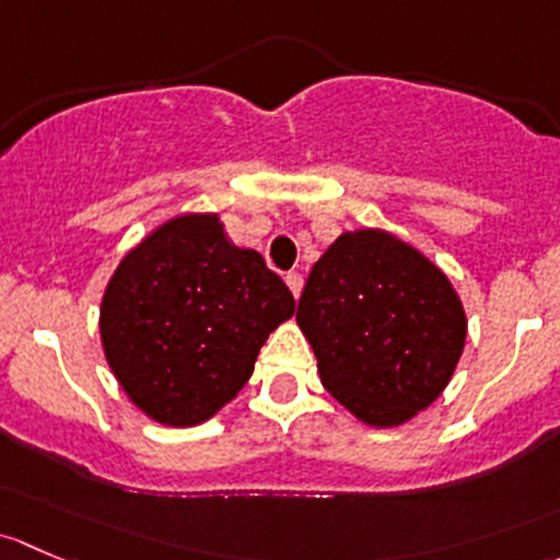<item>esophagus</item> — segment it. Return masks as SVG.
<instances>
[{"instance_id":"esophagus-1","label":"esophagus","mask_w":560,"mask_h":560,"mask_svg":"<svg viewBox=\"0 0 560 560\" xmlns=\"http://www.w3.org/2000/svg\"><path fill=\"white\" fill-rule=\"evenodd\" d=\"M285 285L291 288V293H293V296L299 299V293H302V285H304L302 275H299V272H288V275H285Z\"/></svg>"}]
</instances>
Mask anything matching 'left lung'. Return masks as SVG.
<instances>
[{
  "label": "left lung",
  "instance_id": "left-lung-1",
  "mask_svg": "<svg viewBox=\"0 0 560 560\" xmlns=\"http://www.w3.org/2000/svg\"><path fill=\"white\" fill-rule=\"evenodd\" d=\"M296 323L320 383L372 429L405 425L451 383L464 302L418 247L385 229L342 232L310 269Z\"/></svg>",
  "mask_w": 560,
  "mask_h": 560
}]
</instances>
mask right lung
Here are the masks:
<instances>
[{
    "instance_id": "add662e5",
    "label": "right lung",
    "mask_w": 560,
    "mask_h": 560,
    "mask_svg": "<svg viewBox=\"0 0 560 560\" xmlns=\"http://www.w3.org/2000/svg\"><path fill=\"white\" fill-rule=\"evenodd\" d=\"M296 310L253 247L229 242L218 212L159 223L120 258L100 307L109 372L161 425H199L245 388L261 345Z\"/></svg>"
}]
</instances>
